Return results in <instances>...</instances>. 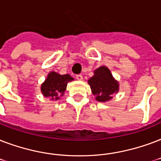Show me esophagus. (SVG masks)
Instances as JSON below:
<instances>
[{"label": "esophagus", "instance_id": "esophagus-1", "mask_svg": "<svg viewBox=\"0 0 161 161\" xmlns=\"http://www.w3.org/2000/svg\"><path fill=\"white\" fill-rule=\"evenodd\" d=\"M76 79L78 80H81L83 79V76H82L81 75H76Z\"/></svg>", "mask_w": 161, "mask_h": 161}]
</instances>
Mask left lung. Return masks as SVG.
Returning <instances> with one entry per match:
<instances>
[{
    "mask_svg": "<svg viewBox=\"0 0 161 161\" xmlns=\"http://www.w3.org/2000/svg\"><path fill=\"white\" fill-rule=\"evenodd\" d=\"M92 92L98 102H106L113 98L118 92V83L113 79L110 70L101 66L94 71V75L88 80Z\"/></svg>",
    "mask_w": 161,
    "mask_h": 161,
    "instance_id": "8db88e82",
    "label": "left lung"
}]
</instances>
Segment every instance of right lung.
Instances as JSON below:
<instances>
[{
	"mask_svg": "<svg viewBox=\"0 0 161 161\" xmlns=\"http://www.w3.org/2000/svg\"><path fill=\"white\" fill-rule=\"evenodd\" d=\"M69 75H58L56 72H50L47 79L41 86V91L44 97L51 98L52 100H58L63 96L66 90L68 82L73 80Z\"/></svg>",
	"mask_w": 161,
	"mask_h": 161,
	"instance_id": "add662e5",
	"label": "right lung"
}]
</instances>
